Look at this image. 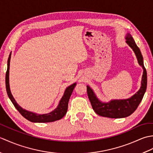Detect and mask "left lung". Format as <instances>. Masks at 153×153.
I'll return each mask as SVG.
<instances>
[{"instance_id":"obj_1","label":"left lung","mask_w":153,"mask_h":153,"mask_svg":"<svg viewBox=\"0 0 153 153\" xmlns=\"http://www.w3.org/2000/svg\"><path fill=\"white\" fill-rule=\"evenodd\" d=\"M126 42L134 51L139 64L143 69L141 87L130 98L126 99H113L108 102H102L94 93L93 90L89 85H87V95L91 104L93 109L97 114L110 118H122L130 116L135 112L139 105L141 102L147 89V71L143 64V58L139 47L130 33L126 35Z\"/></svg>"}]
</instances>
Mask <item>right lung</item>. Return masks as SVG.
<instances>
[{"instance_id":"right-lung-1","label":"right lung","mask_w":153,"mask_h":153,"mask_svg":"<svg viewBox=\"0 0 153 153\" xmlns=\"http://www.w3.org/2000/svg\"><path fill=\"white\" fill-rule=\"evenodd\" d=\"M11 53L10 54L8 59V64H7V71L6 73V92H7L8 96L9 99H10L13 105L15 106V108L18 110V112L24 117L25 119H27L29 121L31 122L35 123H46V122H52L56 121V120H60L66 114L68 110V102L70 98L71 93L73 92L74 87L76 85V83L71 84V85L68 86L65 90L64 95L62 97L59 104L57 107L53 111H51L49 113L43 114H39L33 112L28 111L25 109H24L19 106L18 104L16 102V100L14 99V97L12 96L10 88V83H9V70H10V62L11 58Z\"/></svg>"}]
</instances>
